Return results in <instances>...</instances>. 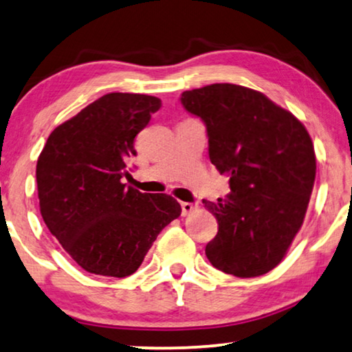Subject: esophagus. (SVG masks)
<instances>
[{
    "instance_id": "esophagus-1",
    "label": "esophagus",
    "mask_w": 352,
    "mask_h": 352,
    "mask_svg": "<svg viewBox=\"0 0 352 352\" xmlns=\"http://www.w3.org/2000/svg\"><path fill=\"white\" fill-rule=\"evenodd\" d=\"M197 210V206L192 202H182V214L183 217H190L191 213H194Z\"/></svg>"
}]
</instances>
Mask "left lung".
<instances>
[{
  "label": "left lung",
  "instance_id": "obj_1",
  "mask_svg": "<svg viewBox=\"0 0 352 352\" xmlns=\"http://www.w3.org/2000/svg\"><path fill=\"white\" fill-rule=\"evenodd\" d=\"M182 104L207 126L208 156L228 174V199L206 204L218 234L206 246L213 267L239 278L280 264L303 224L316 177L310 134L289 110L234 83L183 91Z\"/></svg>",
  "mask_w": 352,
  "mask_h": 352
}]
</instances>
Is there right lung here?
Wrapping results in <instances>:
<instances>
[{"label":"right lung","mask_w":352,"mask_h":352,"mask_svg":"<svg viewBox=\"0 0 352 352\" xmlns=\"http://www.w3.org/2000/svg\"><path fill=\"white\" fill-rule=\"evenodd\" d=\"M161 99L109 93L52 131L42 148L36 182L41 214L52 235L83 270L133 275L158 234L180 217L167 194L126 186L134 139Z\"/></svg>","instance_id":"1"}]
</instances>
